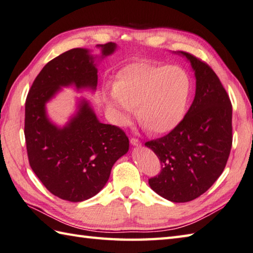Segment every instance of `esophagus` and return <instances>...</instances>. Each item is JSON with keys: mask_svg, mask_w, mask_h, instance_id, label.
<instances>
[{"mask_svg": "<svg viewBox=\"0 0 253 253\" xmlns=\"http://www.w3.org/2000/svg\"><path fill=\"white\" fill-rule=\"evenodd\" d=\"M130 142H131V144L133 146H141L142 145V143H141V141H138L137 138H135V137H131V140H130Z\"/></svg>", "mask_w": 253, "mask_h": 253, "instance_id": "1", "label": "esophagus"}]
</instances>
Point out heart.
I'll use <instances>...</instances> for the list:
<instances>
[{
    "label": "heart",
    "mask_w": 253,
    "mask_h": 253,
    "mask_svg": "<svg viewBox=\"0 0 253 253\" xmlns=\"http://www.w3.org/2000/svg\"><path fill=\"white\" fill-rule=\"evenodd\" d=\"M106 97L113 120L120 126L131 121L135 108L137 120L152 134L174 130L187 110L190 80L178 66L138 62L121 70Z\"/></svg>",
    "instance_id": "obj_1"
}]
</instances>
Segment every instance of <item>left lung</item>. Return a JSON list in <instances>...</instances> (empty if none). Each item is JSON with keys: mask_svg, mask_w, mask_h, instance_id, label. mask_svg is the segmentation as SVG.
Returning a JSON list of instances; mask_svg holds the SVG:
<instances>
[{"mask_svg": "<svg viewBox=\"0 0 253 253\" xmlns=\"http://www.w3.org/2000/svg\"><path fill=\"white\" fill-rule=\"evenodd\" d=\"M191 63L195 96L181 123L145 143L156 154L162 171L148 180L164 199L184 203L208 191L224 171L233 144V108L218 76L194 55L178 51Z\"/></svg>", "mask_w": 253, "mask_h": 253, "instance_id": "left-lung-1", "label": "left lung"}]
</instances>
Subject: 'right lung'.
I'll return each mask as SVG.
<instances>
[{
    "label": "right lung",
    "instance_id": "1",
    "mask_svg": "<svg viewBox=\"0 0 253 253\" xmlns=\"http://www.w3.org/2000/svg\"><path fill=\"white\" fill-rule=\"evenodd\" d=\"M101 58L117 44H97ZM96 56L76 48L48 62L36 77L25 104V138L29 165L49 191L62 200L82 202L105 187L111 168L128 151L125 131L97 119L89 102L79 101L77 111L63 127L50 121L45 105L62 89L97 87Z\"/></svg>",
    "mask_w": 253,
    "mask_h": 253
}]
</instances>
